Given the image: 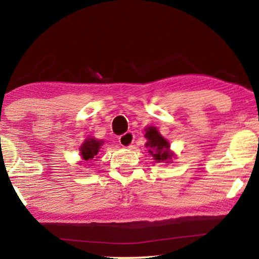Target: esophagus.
Masks as SVG:
<instances>
[{
    "mask_svg": "<svg viewBox=\"0 0 259 259\" xmlns=\"http://www.w3.org/2000/svg\"><path fill=\"white\" fill-rule=\"evenodd\" d=\"M134 142H135V135L134 133H131V131H128V133L120 136L119 138L120 145L123 147H133Z\"/></svg>",
    "mask_w": 259,
    "mask_h": 259,
    "instance_id": "esophagus-1",
    "label": "esophagus"
}]
</instances>
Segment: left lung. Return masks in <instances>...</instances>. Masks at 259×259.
<instances>
[{"label":"left lung","instance_id":"1","mask_svg":"<svg viewBox=\"0 0 259 259\" xmlns=\"http://www.w3.org/2000/svg\"><path fill=\"white\" fill-rule=\"evenodd\" d=\"M145 137L147 138L146 147L150 148L148 152L151 153L156 162L171 160L172 154L169 152V143L162 137L154 126H150L146 129Z\"/></svg>","mask_w":259,"mask_h":259}]
</instances>
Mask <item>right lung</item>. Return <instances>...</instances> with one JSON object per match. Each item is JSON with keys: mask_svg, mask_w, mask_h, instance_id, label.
I'll list each match as a JSON object with an SVG mask.
<instances>
[{"mask_svg": "<svg viewBox=\"0 0 259 259\" xmlns=\"http://www.w3.org/2000/svg\"><path fill=\"white\" fill-rule=\"evenodd\" d=\"M100 146H102V142H98V140H96L94 138L87 139L80 150L82 159L85 161L93 160L94 157L97 156Z\"/></svg>", "mask_w": 259, "mask_h": 259, "instance_id": "1", "label": "right lung"}]
</instances>
